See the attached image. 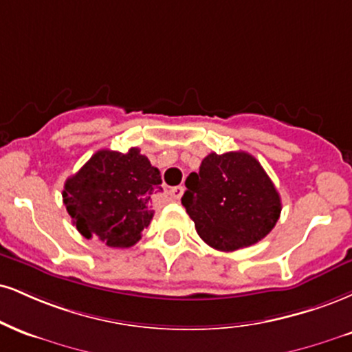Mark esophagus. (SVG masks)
<instances>
[{
    "mask_svg": "<svg viewBox=\"0 0 352 352\" xmlns=\"http://www.w3.org/2000/svg\"><path fill=\"white\" fill-rule=\"evenodd\" d=\"M168 193H170V198H173V200H180L182 195H184V187H173Z\"/></svg>",
    "mask_w": 352,
    "mask_h": 352,
    "instance_id": "obj_1",
    "label": "esophagus"
}]
</instances>
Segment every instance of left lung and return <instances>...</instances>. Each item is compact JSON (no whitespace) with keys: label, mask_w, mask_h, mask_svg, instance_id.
Returning <instances> with one entry per match:
<instances>
[{"label":"left lung","mask_w":352,"mask_h":352,"mask_svg":"<svg viewBox=\"0 0 352 352\" xmlns=\"http://www.w3.org/2000/svg\"><path fill=\"white\" fill-rule=\"evenodd\" d=\"M185 187L182 205L198 236L218 251L259 243L280 217V195L248 152H211L201 160L200 172L187 177Z\"/></svg>","instance_id":"obj_1"}]
</instances>
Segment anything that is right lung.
Returning <instances> with one entry per match:
<instances>
[{"label": "right lung", "instance_id": "1", "mask_svg": "<svg viewBox=\"0 0 352 352\" xmlns=\"http://www.w3.org/2000/svg\"><path fill=\"white\" fill-rule=\"evenodd\" d=\"M159 168L138 147L122 152L101 149L67 179L63 205L80 234L109 248H131L142 238L154 210L151 198L160 192Z\"/></svg>", "mask_w": 352, "mask_h": 352}]
</instances>
